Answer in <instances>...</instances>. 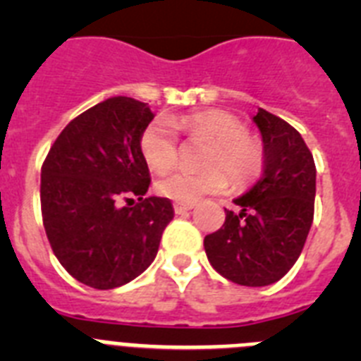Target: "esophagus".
Returning a JSON list of instances; mask_svg holds the SVG:
<instances>
[{
	"instance_id": "esophagus-1",
	"label": "esophagus",
	"mask_w": 361,
	"mask_h": 361,
	"mask_svg": "<svg viewBox=\"0 0 361 361\" xmlns=\"http://www.w3.org/2000/svg\"><path fill=\"white\" fill-rule=\"evenodd\" d=\"M193 206H195V204H193V202H191V204L175 202L173 204V209H175V213H177V215H180V213H186V212H190V209H193Z\"/></svg>"
}]
</instances>
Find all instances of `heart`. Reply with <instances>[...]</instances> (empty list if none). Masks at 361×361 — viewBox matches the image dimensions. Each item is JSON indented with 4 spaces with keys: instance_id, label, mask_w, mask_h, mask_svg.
<instances>
[{
    "instance_id": "b5f03b06",
    "label": "heart",
    "mask_w": 361,
    "mask_h": 361,
    "mask_svg": "<svg viewBox=\"0 0 361 361\" xmlns=\"http://www.w3.org/2000/svg\"><path fill=\"white\" fill-rule=\"evenodd\" d=\"M173 128L206 137L212 146L204 153V164L208 168H177L159 178L157 191L168 199L191 204L200 197L224 190L228 186L226 173L235 186H242L262 170V145L247 135V128L240 119L219 110L152 121L139 139V149L149 170L161 173L170 170L177 161V135Z\"/></svg>"
}]
</instances>
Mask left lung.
<instances>
[{"label": "left lung", "instance_id": "left-lung-1", "mask_svg": "<svg viewBox=\"0 0 361 361\" xmlns=\"http://www.w3.org/2000/svg\"><path fill=\"white\" fill-rule=\"evenodd\" d=\"M262 177L226 209L204 250L216 273L240 286L262 288L282 279L298 260L314 215L317 168L302 135L280 117L258 108Z\"/></svg>", "mask_w": 361, "mask_h": 361}]
</instances>
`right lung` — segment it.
<instances>
[{"label": "right lung", "mask_w": 361, "mask_h": 361, "mask_svg": "<svg viewBox=\"0 0 361 361\" xmlns=\"http://www.w3.org/2000/svg\"><path fill=\"white\" fill-rule=\"evenodd\" d=\"M152 119L146 103L106 99L66 124L41 168V213L54 255L94 289L141 275L173 219L170 200L145 199L149 170L139 139Z\"/></svg>", "instance_id": "right-lung-1"}]
</instances>
